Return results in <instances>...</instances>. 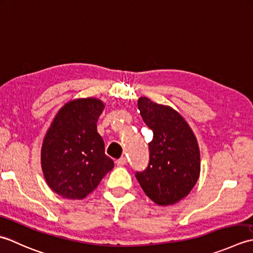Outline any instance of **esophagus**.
I'll use <instances>...</instances> for the list:
<instances>
[{"label":"esophagus","mask_w":253,"mask_h":253,"mask_svg":"<svg viewBox=\"0 0 253 253\" xmlns=\"http://www.w3.org/2000/svg\"><path fill=\"white\" fill-rule=\"evenodd\" d=\"M116 164H117V166H119V167L125 166V165L126 164V157H121V158L118 159V161H116Z\"/></svg>","instance_id":"34e87169"}]
</instances>
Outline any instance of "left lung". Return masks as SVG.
I'll return each mask as SVG.
<instances>
[{
    "mask_svg": "<svg viewBox=\"0 0 253 253\" xmlns=\"http://www.w3.org/2000/svg\"><path fill=\"white\" fill-rule=\"evenodd\" d=\"M143 121L153 131L149 163L135 177L144 193L159 206L178 203L197 183L201 171L200 148L192 128L173 108L147 97L137 101Z\"/></svg>",
    "mask_w": 253,
    "mask_h": 253,
    "instance_id": "8db88e82",
    "label": "left lung"
}]
</instances>
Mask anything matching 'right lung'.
<instances>
[{"label": "right lung", "instance_id": "right-lung-1", "mask_svg": "<svg viewBox=\"0 0 253 253\" xmlns=\"http://www.w3.org/2000/svg\"><path fill=\"white\" fill-rule=\"evenodd\" d=\"M105 109L98 98H77L61 108L43 137L41 168L53 192L82 200L115 166L105 154L97 121Z\"/></svg>", "mask_w": 253, "mask_h": 253}]
</instances>
